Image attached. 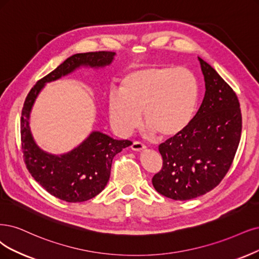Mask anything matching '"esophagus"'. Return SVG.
I'll list each match as a JSON object with an SVG mask.
<instances>
[{
  "instance_id": "obj_1",
  "label": "esophagus",
  "mask_w": 259,
  "mask_h": 259,
  "mask_svg": "<svg viewBox=\"0 0 259 259\" xmlns=\"http://www.w3.org/2000/svg\"><path fill=\"white\" fill-rule=\"evenodd\" d=\"M146 148V146L144 145V144H142L141 142H138V141H136V142H133L132 143V145H131V149L133 150V151H142V150H144Z\"/></svg>"
}]
</instances>
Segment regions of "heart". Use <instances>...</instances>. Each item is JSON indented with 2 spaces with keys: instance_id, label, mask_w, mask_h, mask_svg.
Here are the masks:
<instances>
[{
  "instance_id": "b5f03b06",
  "label": "heart",
  "mask_w": 259,
  "mask_h": 259,
  "mask_svg": "<svg viewBox=\"0 0 259 259\" xmlns=\"http://www.w3.org/2000/svg\"><path fill=\"white\" fill-rule=\"evenodd\" d=\"M198 98L197 81L187 68L151 66L123 76L120 91L109 94V118L119 135L135 130L143 119L148 132L176 137L192 120Z\"/></svg>"
}]
</instances>
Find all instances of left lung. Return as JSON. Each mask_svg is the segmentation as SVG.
<instances>
[{"instance_id": "8db88e82", "label": "left lung", "mask_w": 259, "mask_h": 259, "mask_svg": "<svg viewBox=\"0 0 259 259\" xmlns=\"http://www.w3.org/2000/svg\"><path fill=\"white\" fill-rule=\"evenodd\" d=\"M198 60L206 88L203 102L183 132L160 144L163 164L152 177L157 192L175 200L204 195L221 183L241 138L236 93L211 66Z\"/></svg>"}]
</instances>
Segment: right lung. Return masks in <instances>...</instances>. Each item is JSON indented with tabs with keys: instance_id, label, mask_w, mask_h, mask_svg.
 I'll return each mask as SVG.
<instances>
[{
	"instance_id": "add662e5",
	"label": "right lung",
	"mask_w": 259,
	"mask_h": 259,
	"mask_svg": "<svg viewBox=\"0 0 259 259\" xmlns=\"http://www.w3.org/2000/svg\"><path fill=\"white\" fill-rule=\"evenodd\" d=\"M114 55L110 51L74 54L38 81L25 98L20 121L24 163L38 184L51 195L65 202L80 203L98 195L110 179L114 156L130 146L132 142L114 140L95 131L68 154L60 157L47 154L35 144L28 127L32 105L46 82L60 79L82 65L107 66L111 64Z\"/></svg>"
}]
</instances>
